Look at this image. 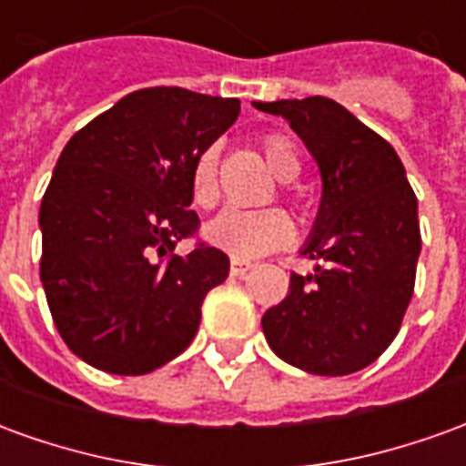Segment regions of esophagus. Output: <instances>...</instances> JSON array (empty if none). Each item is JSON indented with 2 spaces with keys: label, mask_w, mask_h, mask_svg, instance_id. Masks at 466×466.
<instances>
[{
  "label": "esophagus",
  "mask_w": 466,
  "mask_h": 466,
  "mask_svg": "<svg viewBox=\"0 0 466 466\" xmlns=\"http://www.w3.org/2000/svg\"><path fill=\"white\" fill-rule=\"evenodd\" d=\"M249 269H252V264L242 262V259H232V264H229V272H232V277H244Z\"/></svg>",
  "instance_id": "obj_1"
}]
</instances>
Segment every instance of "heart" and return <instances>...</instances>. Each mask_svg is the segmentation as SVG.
<instances>
[{
    "label": "heart",
    "instance_id": "b5f03b06",
    "mask_svg": "<svg viewBox=\"0 0 466 466\" xmlns=\"http://www.w3.org/2000/svg\"><path fill=\"white\" fill-rule=\"evenodd\" d=\"M264 159L279 179L289 182L299 174V157L294 152L292 142L282 134H269L262 142ZM217 164L219 149L207 147L199 152L192 169V199L202 209H212L219 199V182H217ZM207 239L232 254L234 259H254L262 254L279 249L292 239L294 227L282 209H224L207 224Z\"/></svg>",
    "mask_w": 466,
    "mask_h": 466
}]
</instances>
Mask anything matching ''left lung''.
<instances>
[{
  "label": "left lung",
  "instance_id": "8db88e82",
  "mask_svg": "<svg viewBox=\"0 0 466 466\" xmlns=\"http://www.w3.org/2000/svg\"><path fill=\"white\" fill-rule=\"evenodd\" d=\"M284 116L322 172V207L289 294L262 329L292 367L342 377L370 367L397 337L421 249L417 197L387 139L327 96L254 102Z\"/></svg>",
  "mask_w": 466,
  "mask_h": 466
}]
</instances>
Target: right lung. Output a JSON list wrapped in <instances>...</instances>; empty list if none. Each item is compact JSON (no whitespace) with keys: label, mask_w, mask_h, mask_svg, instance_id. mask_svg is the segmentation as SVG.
I'll list each match as a JSON object with an SVG mask.
<instances>
[{"label":"right lung","mask_w":466,"mask_h":466,"mask_svg":"<svg viewBox=\"0 0 466 466\" xmlns=\"http://www.w3.org/2000/svg\"><path fill=\"white\" fill-rule=\"evenodd\" d=\"M239 116V99L152 86L66 142L42 197L39 277L66 347L109 374H149L199 329L229 257L197 242L192 169Z\"/></svg>","instance_id":"right-lung-1"}]
</instances>
